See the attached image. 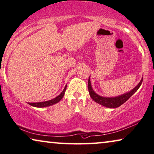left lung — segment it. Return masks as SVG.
Wrapping results in <instances>:
<instances>
[{
    "label": "left lung",
    "mask_w": 154,
    "mask_h": 154,
    "mask_svg": "<svg viewBox=\"0 0 154 154\" xmlns=\"http://www.w3.org/2000/svg\"><path fill=\"white\" fill-rule=\"evenodd\" d=\"M143 80V78H142L140 83L137 84L134 89H132L131 91L128 92L127 93L123 94V95H122L118 96V97H102V96L97 95V94L93 91V89L92 88L90 77H89L88 82V88L91 97L95 101V102H97L98 104L102 105V106H106L107 108H112V109H113V108L119 107L121 106L122 104H123L125 102H127V101L129 99V98L131 97L137 90H138L140 86H141Z\"/></svg>",
    "instance_id": "8db88e82"
}]
</instances>
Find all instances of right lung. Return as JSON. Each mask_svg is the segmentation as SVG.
<instances>
[{"label": "right lung", "mask_w": 154, "mask_h": 154, "mask_svg": "<svg viewBox=\"0 0 154 154\" xmlns=\"http://www.w3.org/2000/svg\"><path fill=\"white\" fill-rule=\"evenodd\" d=\"M66 87H67V85L65 86L63 91L61 92L60 93V95H59L57 97H56L54 99H52L51 100H48V101H45V102H35V103H30L28 102V104L31 105V106H34V107H38V108H43V107H47V106H52L54 104H57L58 103L59 101H60L61 99H62L64 94H65V91L66 90Z\"/></svg>", "instance_id": "1"}]
</instances>
